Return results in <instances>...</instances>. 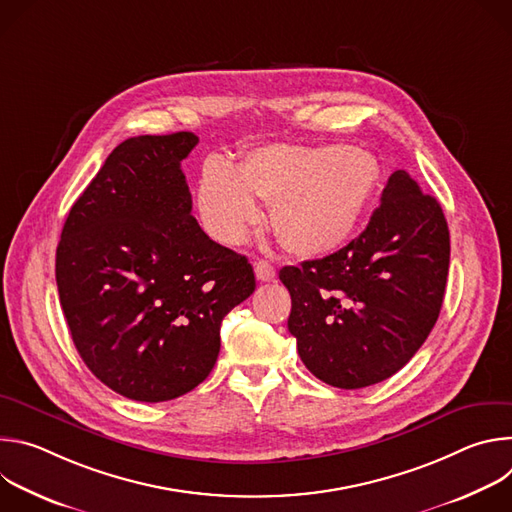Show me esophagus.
<instances>
[{
	"label": "esophagus",
	"mask_w": 512,
	"mask_h": 512,
	"mask_svg": "<svg viewBox=\"0 0 512 512\" xmlns=\"http://www.w3.org/2000/svg\"><path fill=\"white\" fill-rule=\"evenodd\" d=\"M255 275L259 281H273L275 279V269L267 261H255Z\"/></svg>",
	"instance_id": "34e87169"
}]
</instances>
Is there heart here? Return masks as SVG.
<instances>
[{
	"mask_svg": "<svg viewBox=\"0 0 512 512\" xmlns=\"http://www.w3.org/2000/svg\"><path fill=\"white\" fill-rule=\"evenodd\" d=\"M381 180L373 154L346 145H267L233 168L204 162L196 208L204 231L239 245L261 223L255 198L273 206V229L285 249L324 257L344 247L367 214Z\"/></svg>",
	"mask_w": 512,
	"mask_h": 512,
	"instance_id": "b5f03b06",
	"label": "heart"
}]
</instances>
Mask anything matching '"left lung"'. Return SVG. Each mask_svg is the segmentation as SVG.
I'll list each match as a JSON object with an SVG mask.
<instances>
[{"mask_svg": "<svg viewBox=\"0 0 512 512\" xmlns=\"http://www.w3.org/2000/svg\"><path fill=\"white\" fill-rule=\"evenodd\" d=\"M450 267L444 210L397 170L354 241L302 267H283L287 328L308 371L338 389L395 375L440 316Z\"/></svg>", "mask_w": 512, "mask_h": 512, "instance_id": "8db88e82", "label": "left lung"}]
</instances>
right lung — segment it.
I'll list each match as a JSON object with an SVG mask.
<instances>
[{"label":"right lung","mask_w":512,"mask_h":512,"mask_svg":"<svg viewBox=\"0 0 512 512\" xmlns=\"http://www.w3.org/2000/svg\"><path fill=\"white\" fill-rule=\"evenodd\" d=\"M190 131L129 137L72 204L56 247L60 306L89 371L143 403L198 387L221 322L255 291L245 255L192 216L182 160Z\"/></svg>","instance_id":"add662e5"}]
</instances>
